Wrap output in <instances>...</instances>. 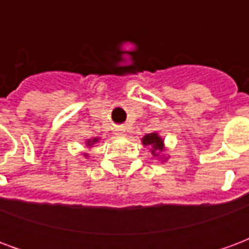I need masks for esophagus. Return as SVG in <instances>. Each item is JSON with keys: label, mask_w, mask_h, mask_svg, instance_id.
Here are the masks:
<instances>
[{"label": "esophagus", "mask_w": 249, "mask_h": 249, "mask_svg": "<svg viewBox=\"0 0 249 249\" xmlns=\"http://www.w3.org/2000/svg\"><path fill=\"white\" fill-rule=\"evenodd\" d=\"M114 135H116V136H124L125 135V128H123V126H119V128H116V129H114Z\"/></svg>", "instance_id": "1"}]
</instances>
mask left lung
Wrapping results in <instances>:
<instances>
[{"label": "left lung", "instance_id": "left-lung-1", "mask_svg": "<svg viewBox=\"0 0 249 249\" xmlns=\"http://www.w3.org/2000/svg\"><path fill=\"white\" fill-rule=\"evenodd\" d=\"M142 144L145 146H151V152L153 156H159L161 152H164L165 146H164V140L160 136L157 135L156 132L153 133H146L142 137Z\"/></svg>", "mask_w": 249, "mask_h": 249}]
</instances>
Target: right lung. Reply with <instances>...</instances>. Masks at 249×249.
Returning <instances> with one entry per match:
<instances>
[{"label":"right lung","mask_w":249,"mask_h":249,"mask_svg":"<svg viewBox=\"0 0 249 249\" xmlns=\"http://www.w3.org/2000/svg\"><path fill=\"white\" fill-rule=\"evenodd\" d=\"M97 141H98L97 137H94V139H92V140H88V141H87V145H88V146H92L93 144H96ZM85 156L88 157V155H85Z\"/></svg>","instance_id":"right-lung-1"}]
</instances>
